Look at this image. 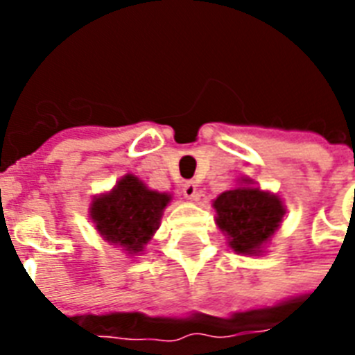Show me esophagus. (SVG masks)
I'll use <instances>...</instances> for the list:
<instances>
[{
  "label": "esophagus",
  "instance_id": "esophagus-1",
  "mask_svg": "<svg viewBox=\"0 0 355 355\" xmlns=\"http://www.w3.org/2000/svg\"><path fill=\"white\" fill-rule=\"evenodd\" d=\"M182 193L186 199H197V197H199V193H197V184H195L193 180L186 182L182 186Z\"/></svg>",
  "mask_w": 355,
  "mask_h": 355
}]
</instances>
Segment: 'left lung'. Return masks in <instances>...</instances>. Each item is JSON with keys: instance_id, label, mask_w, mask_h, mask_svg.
<instances>
[{"instance_id": "obj_1", "label": "left lung", "mask_w": 355, "mask_h": 355, "mask_svg": "<svg viewBox=\"0 0 355 355\" xmlns=\"http://www.w3.org/2000/svg\"><path fill=\"white\" fill-rule=\"evenodd\" d=\"M217 225L227 232L230 247L239 254H258L263 243L278 230L284 206L276 195L258 188L225 191L214 200Z\"/></svg>"}]
</instances>
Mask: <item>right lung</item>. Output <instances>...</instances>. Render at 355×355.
Masks as SVG:
<instances>
[{"label": "right lung", "mask_w": 355, "mask_h": 355, "mask_svg": "<svg viewBox=\"0 0 355 355\" xmlns=\"http://www.w3.org/2000/svg\"><path fill=\"white\" fill-rule=\"evenodd\" d=\"M167 202L169 195L147 189L138 178L127 175L110 193L92 202L90 216L107 241L136 254L158 228Z\"/></svg>", "instance_id": "1"}]
</instances>
